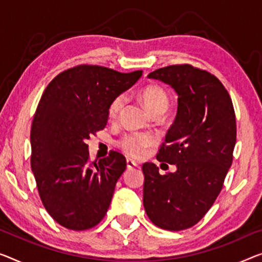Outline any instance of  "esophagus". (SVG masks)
I'll list each match as a JSON object with an SVG mask.
<instances>
[{
    "mask_svg": "<svg viewBox=\"0 0 262 262\" xmlns=\"http://www.w3.org/2000/svg\"><path fill=\"white\" fill-rule=\"evenodd\" d=\"M135 167H138V163H136L135 161H133V160H130V159H128L127 160V168L133 169V168H135Z\"/></svg>",
    "mask_w": 262,
    "mask_h": 262,
    "instance_id": "1",
    "label": "esophagus"
}]
</instances>
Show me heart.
<instances>
[{"label":"heart","instance_id":"heart-1","mask_svg":"<svg viewBox=\"0 0 262 262\" xmlns=\"http://www.w3.org/2000/svg\"><path fill=\"white\" fill-rule=\"evenodd\" d=\"M139 96L146 108L151 114H159L168 108L169 96L163 88L158 84H148L143 87L139 93ZM127 103V95L121 93L116 95L111 101L108 106V119L111 121H116L122 113L124 106ZM155 139L150 133H127L119 140V147L124 153L132 158L139 159L143 156L147 148H149L154 143Z\"/></svg>","mask_w":262,"mask_h":262}]
</instances>
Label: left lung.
<instances>
[{
  "mask_svg": "<svg viewBox=\"0 0 262 262\" xmlns=\"http://www.w3.org/2000/svg\"><path fill=\"white\" fill-rule=\"evenodd\" d=\"M178 94V113L156 159L177 165L161 175L151 162L142 166L143 206L155 226L182 231L208 212L233 161L236 121L232 99L213 74L190 64H174L148 75Z\"/></svg>",
  "mask_w": 262,
  "mask_h": 262,
  "instance_id": "obj_1",
  "label": "left lung"
}]
</instances>
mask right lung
<instances>
[{"instance_id": "obj_1", "label": "right lung", "mask_w": 262, "mask_h": 262, "mask_svg": "<svg viewBox=\"0 0 262 262\" xmlns=\"http://www.w3.org/2000/svg\"><path fill=\"white\" fill-rule=\"evenodd\" d=\"M141 75L81 64L58 74L42 94L31 123L30 165L42 204L63 227L85 231L106 215L127 161L112 150L91 163L85 140L106 127L111 101Z\"/></svg>"}]
</instances>
